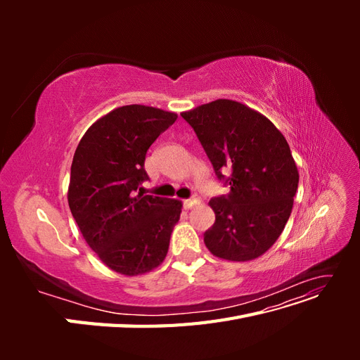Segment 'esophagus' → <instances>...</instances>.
<instances>
[{"instance_id":"esophagus-1","label":"esophagus","mask_w":360,"mask_h":360,"mask_svg":"<svg viewBox=\"0 0 360 360\" xmlns=\"http://www.w3.org/2000/svg\"><path fill=\"white\" fill-rule=\"evenodd\" d=\"M184 209H192L193 205H197V204H200V198H197V197H192V198H189V200H184Z\"/></svg>"}]
</instances>
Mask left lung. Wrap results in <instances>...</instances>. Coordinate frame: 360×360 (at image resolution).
I'll list each match as a JSON object with an SVG mask.
<instances>
[{
  "mask_svg": "<svg viewBox=\"0 0 360 360\" xmlns=\"http://www.w3.org/2000/svg\"><path fill=\"white\" fill-rule=\"evenodd\" d=\"M230 193L209 201L216 221L204 233L210 252L250 261L274 246L292 210L299 171L290 146L267 117L240 102L217 99L181 112ZM232 176L225 179L223 174Z\"/></svg>",
  "mask_w": 360,
  "mask_h": 360,
  "instance_id": "8db88e82",
  "label": "left lung"
}]
</instances>
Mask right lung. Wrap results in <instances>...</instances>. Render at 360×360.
<instances>
[{
    "label": "right lung",
    "instance_id": "obj_1",
    "mask_svg": "<svg viewBox=\"0 0 360 360\" xmlns=\"http://www.w3.org/2000/svg\"><path fill=\"white\" fill-rule=\"evenodd\" d=\"M177 120L146 105L120 106L94 122L73 155L68 201L96 255L124 276L163 263L181 201L144 195L147 150Z\"/></svg>",
    "mask_w": 360,
    "mask_h": 360
}]
</instances>
